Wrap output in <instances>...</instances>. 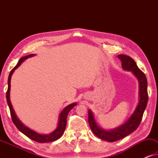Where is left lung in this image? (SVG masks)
I'll list each match as a JSON object with an SVG mask.
<instances>
[{"instance_id": "left-lung-1", "label": "left lung", "mask_w": 158, "mask_h": 158, "mask_svg": "<svg viewBox=\"0 0 158 158\" xmlns=\"http://www.w3.org/2000/svg\"><path fill=\"white\" fill-rule=\"evenodd\" d=\"M117 57L122 61V68L125 70L131 71L139 81V101L135 111L129 119L124 124L112 130L107 131L99 127L95 121L94 114L90 110H88V123L93 132L100 139L111 142L127 137L137 129L142 121L148 101V81L144 73L139 70L132 58L124 55H118Z\"/></svg>"}]
</instances>
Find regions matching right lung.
<instances>
[{"instance_id":"add662e5","label":"right lung","mask_w":158,"mask_h":158,"mask_svg":"<svg viewBox=\"0 0 158 158\" xmlns=\"http://www.w3.org/2000/svg\"><path fill=\"white\" fill-rule=\"evenodd\" d=\"M35 55L34 54H31L29 55H27L25 57H21L18 63L16 66L14 67V68L12 69L11 71H10L9 75H8V90L7 92H6V100H7V103L8 105V107L10 109V116H11V118L13 122L15 124V126L17 127V129H19L21 132H22L23 135H25L27 137H28L29 139H31L34 141L40 142V143H45V142H54L55 140L59 139V138L61 137V136L63 135L64 130H65L66 128V124H67V117H68V114L71 109H73V107L76 106V103H73L72 104L68 105V106H66L64 109L61 111V113L60 114L59 116V121H58V125L57 127L56 128L55 130H54L52 132L49 134V135H41V134H39L34 130H31V129L28 128L27 127H26L24 124H23L22 122H21L20 120L17 118V116L15 114L14 110L13 109L11 103H10V79H11V75L16 70V68H18L19 65L22 63V62L28 59L29 57H31L34 56Z\"/></svg>"}]
</instances>
